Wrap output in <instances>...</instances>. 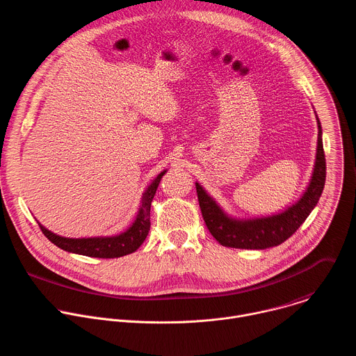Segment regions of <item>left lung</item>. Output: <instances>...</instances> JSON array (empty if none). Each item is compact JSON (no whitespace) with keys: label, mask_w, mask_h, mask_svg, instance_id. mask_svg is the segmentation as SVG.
<instances>
[{"label":"left lung","mask_w":356,"mask_h":356,"mask_svg":"<svg viewBox=\"0 0 356 356\" xmlns=\"http://www.w3.org/2000/svg\"><path fill=\"white\" fill-rule=\"evenodd\" d=\"M317 124V155L312 181L302 198L282 213L249 220L232 219L218 207V204L205 193V190L195 183L202 218L216 242L225 248L263 250L284 243L299 229V226L317 205L325 183V156L318 118Z\"/></svg>","instance_id":"obj_1"}]
</instances>
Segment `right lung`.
Instances as JSON below:
<instances>
[{
  "label": "right lung",
  "mask_w": 356,
  "mask_h": 356,
  "mask_svg": "<svg viewBox=\"0 0 356 356\" xmlns=\"http://www.w3.org/2000/svg\"><path fill=\"white\" fill-rule=\"evenodd\" d=\"M165 173L166 170L159 173L156 179L152 181V184L147 188V191L143 195V202H141V208L137 215V219L134 220L131 227L122 234L111 236V238L68 239V238H61V236L54 234L53 232L47 230L44 226L39 223L40 230L51 243H54L57 248L70 253L96 257V259H117V257L131 254L147 239L149 227H151V213H149L151 202L161 183V179Z\"/></svg>",
  "instance_id": "1"
}]
</instances>
